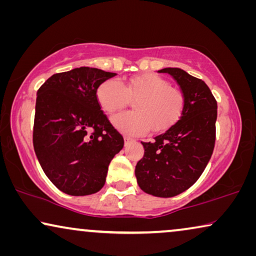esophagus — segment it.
Wrapping results in <instances>:
<instances>
[{
  "instance_id": "esophagus-1",
  "label": "esophagus",
  "mask_w": 256,
  "mask_h": 256,
  "mask_svg": "<svg viewBox=\"0 0 256 256\" xmlns=\"http://www.w3.org/2000/svg\"><path fill=\"white\" fill-rule=\"evenodd\" d=\"M132 141H134V140H132V138H128V136H124V144H126V146L129 144V143L132 142Z\"/></svg>"
}]
</instances>
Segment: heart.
<instances>
[{
    "label": "heart",
    "instance_id": "obj_1",
    "mask_svg": "<svg viewBox=\"0 0 256 256\" xmlns=\"http://www.w3.org/2000/svg\"><path fill=\"white\" fill-rule=\"evenodd\" d=\"M96 99L108 114L122 110L130 99L135 100V110L115 115L112 120L127 135L144 134L150 128L156 132L166 130L180 118L185 104L183 92L155 73L132 76L124 82L108 79L98 88Z\"/></svg>",
    "mask_w": 256,
    "mask_h": 256
}]
</instances>
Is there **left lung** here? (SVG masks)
Segmentation results:
<instances>
[{
  "label": "left lung",
  "instance_id": "8db88e82",
  "mask_svg": "<svg viewBox=\"0 0 256 256\" xmlns=\"http://www.w3.org/2000/svg\"><path fill=\"white\" fill-rule=\"evenodd\" d=\"M160 73L174 76L185 104L176 124L152 142H142L144 156L135 168L138 186L146 194L169 198L191 188L202 176L216 143V100L202 79L182 68Z\"/></svg>",
  "mask_w": 256,
  "mask_h": 256
}]
</instances>
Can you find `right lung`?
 Here are the masks:
<instances>
[{"label": "right lung", "mask_w": 256, "mask_h": 256, "mask_svg": "<svg viewBox=\"0 0 256 256\" xmlns=\"http://www.w3.org/2000/svg\"><path fill=\"white\" fill-rule=\"evenodd\" d=\"M116 73L79 68L51 76L37 92L34 148L56 188L71 196L100 191L108 166L124 148L122 135L96 99L101 84Z\"/></svg>", "instance_id": "add662e5"}]
</instances>
